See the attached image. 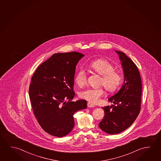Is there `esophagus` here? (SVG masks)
<instances>
[{
  "instance_id": "34e87169",
  "label": "esophagus",
  "mask_w": 161,
  "mask_h": 161,
  "mask_svg": "<svg viewBox=\"0 0 161 161\" xmlns=\"http://www.w3.org/2000/svg\"><path fill=\"white\" fill-rule=\"evenodd\" d=\"M87 107H89V108H93V107H95V106H94V104H92V103L88 102V103H87Z\"/></svg>"
}]
</instances>
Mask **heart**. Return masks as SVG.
<instances>
[{"label": "heart", "mask_w": 161, "mask_h": 161, "mask_svg": "<svg viewBox=\"0 0 161 161\" xmlns=\"http://www.w3.org/2000/svg\"><path fill=\"white\" fill-rule=\"evenodd\" d=\"M89 67L92 71L101 75L99 84L103 85L107 92H114L121 84L122 76L121 72L114 69V64L107 60L103 58L97 59L90 63ZM75 81L79 87H82L86 84L87 76L83 69H80L77 71ZM104 92V90L101 87L87 89L81 91L79 97L90 103H97Z\"/></svg>", "instance_id": "1"}]
</instances>
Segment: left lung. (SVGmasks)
<instances>
[{
    "label": "left lung",
    "mask_w": 161,
    "mask_h": 161,
    "mask_svg": "<svg viewBox=\"0 0 161 161\" xmlns=\"http://www.w3.org/2000/svg\"><path fill=\"white\" fill-rule=\"evenodd\" d=\"M124 74V84L108 101L112 106L102 107L104 116L99 122L100 129L109 134H117L129 127L139 114L142 92V80L137 66L125 53L116 50Z\"/></svg>",
    "instance_id": "8db88e82"
}]
</instances>
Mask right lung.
Listing matches in <instances>:
<instances>
[{"label": "right lung", "instance_id": "add662e5", "mask_svg": "<svg viewBox=\"0 0 161 161\" xmlns=\"http://www.w3.org/2000/svg\"><path fill=\"white\" fill-rule=\"evenodd\" d=\"M84 56L76 52L56 53L41 64L32 77L29 96L32 110L49 134L59 137L69 134L75 125L74 114L87 107L85 100L71 101L75 94L76 66Z\"/></svg>", "mask_w": 161, "mask_h": 161}]
</instances>
